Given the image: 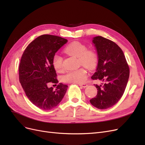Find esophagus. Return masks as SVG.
Returning <instances> with one entry per match:
<instances>
[{
  "label": "esophagus",
  "mask_w": 145,
  "mask_h": 145,
  "mask_svg": "<svg viewBox=\"0 0 145 145\" xmlns=\"http://www.w3.org/2000/svg\"><path fill=\"white\" fill-rule=\"evenodd\" d=\"M78 85L82 86V88H86V87L88 86V85H87V84H78Z\"/></svg>",
  "instance_id": "esophagus-1"
}]
</instances>
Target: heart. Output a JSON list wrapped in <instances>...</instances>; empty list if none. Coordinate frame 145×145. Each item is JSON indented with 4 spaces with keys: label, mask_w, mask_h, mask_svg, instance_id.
I'll return each instance as SVG.
<instances>
[{
    "label": "heart",
    "mask_w": 145,
    "mask_h": 145,
    "mask_svg": "<svg viewBox=\"0 0 145 145\" xmlns=\"http://www.w3.org/2000/svg\"><path fill=\"white\" fill-rule=\"evenodd\" d=\"M65 51L69 55L78 57L80 64L89 69H94L97 65V54L93 51L87 50L86 46L81 42L75 41L71 43L65 48ZM52 65L57 71H62L63 69L62 57L55 55L52 59ZM86 78V70L83 67L68 71L64 77L66 82L78 84L85 83Z\"/></svg>",
    "instance_id": "b5f03b06"
}]
</instances>
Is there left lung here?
<instances>
[{"label":"left lung","instance_id":"8db88e82","mask_svg":"<svg viewBox=\"0 0 145 145\" xmlns=\"http://www.w3.org/2000/svg\"><path fill=\"white\" fill-rule=\"evenodd\" d=\"M93 43L97 51L98 64L93 80L102 82L95 85L97 94L89 101L100 109L112 107L123 94L129 76V68L121 48L116 43L102 36H96Z\"/></svg>","mask_w":145,"mask_h":145}]
</instances>
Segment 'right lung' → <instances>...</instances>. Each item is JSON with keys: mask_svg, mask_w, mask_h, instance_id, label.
I'll return each instance as SVG.
<instances>
[{"mask_svg": "<svg viewBox=\"0 0 145 145\" xmlns=\"http://www.w3.org/2000/svg\"><path fill=\"white\" fill-rule=\"evenodd\" d=\"M68 42L52 35L39 36L25 50L19 65V81L26 95L33 104L43 110L57 106L68 86L59 83L55 90L48 86L57 83L52 59L56 52Z\"/></svg>", "mask_w": 145, "mask_h": 145, "instance_id": "obj_1", "label": "right lung"}]
</instances>
